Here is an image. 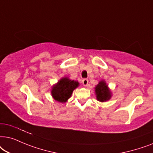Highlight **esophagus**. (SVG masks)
Wrapping results in <instances>:
<instances>
[{
  "label": "esophagus",
  "mask_w": 153,
  "mask_h": 153,
  "mask_svg": "<svg viewBox=\"0 0 153 153\" xmlns=\"http://www.w3.org/2000/svg\"><path fill=\"white\" fill-rule=\"evenodd\" d=\"M88 84H89V80L86 78L83 79V80H82V85H84V86H88Z\"/></svg>",
  "instance_id": "obj_1"
}]
</instances>
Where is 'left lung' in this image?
I'll use <instances>...</instances> for the list:
<instances>
[{
  "label": "left lung",
  "instance_id": "left-lung-1",
  "mask_svg": "<svg viewBox=\"0 0 153 153\" xmlns=\"http://www.w3.org/2000/svg\"><path fill=\"white\" fill-rule=\"evenodd\" d=\"M96 98L100 102H105L112 97V91L105 80H101L94 87Z\"/></svg>",
  "mask_w": 153,
  "mask_h": 153
}]
</instances>
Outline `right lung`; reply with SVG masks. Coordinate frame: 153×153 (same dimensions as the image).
<instances>
[{"label": "right lung", "instance_id": "1", "mask_svg": "<svg viewBox=\"0 0 153 153\" xmlns=\"http://www.w3.org/2000/svg\"><path fill=\"white\" fill-rule=\"evenodd\" d=\"M80 85L78 81L70 80L68 77H63L54 84L51 89V94L54 100L60 103H66L71 97L74 89Z\"/></svg>", "mask_w": 153, "mask_h": 153}]
</instances>
